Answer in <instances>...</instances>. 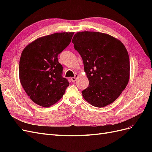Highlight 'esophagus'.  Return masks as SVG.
Here are the masks:
<instances>
[{"instance_id": "1", "label": "esophagus", "mask_w": 152, "mask_h": 152, "mask_svg": "<svg viewBox=\"0 0 152 152\" xmlns=\"http://www.w3.org/2000/svg\"><path fill=\"white\" fill-rule=\"evenodd\" d=\"M77 77H78V75H75V77H72V78H71V80H72V82H74L76 80Z\"/></svg>"}]
</instances>
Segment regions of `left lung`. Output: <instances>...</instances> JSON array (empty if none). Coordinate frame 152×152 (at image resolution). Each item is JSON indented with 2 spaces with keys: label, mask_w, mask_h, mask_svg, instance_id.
<instances>
[{
  "label": "left lung",
  "mask_w": 152,
  "mask_h": 152,
  "mask_svg": "<svg viewBox=\"0 0 152 152\" xmlns=\"http://www.w3.org/2000/svg\"><path fill=\"white\" fill-rule=\"evenodd\" d=\"M72 43L89 80V86L82 91L84 98L98 108L112 103L129 79V57L124 45L111 35L87 31L77 32Z\"/></svg>",
  "instance_id": "left-lung-1"
}]
</instances>
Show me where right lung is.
I'll return each instance as SVG.
<instances>
[{"label":"right lung","instance_id":"right-lung-1","mask_svg":"<svg viewBox=\"0 0 152 152\" xmlns=\"http://www.w3.org/2000/svg\"><path fill=\"white\" fill-rule=\"evenodd\" d=\"M73 32L55 33L34 40L23 50L19 63L22 87L34 103L43 107L56 103L69 82L62 76L58 56L70 44Z\"/></svg>","mask_w":152,"mask_h":152}]
</instances>
